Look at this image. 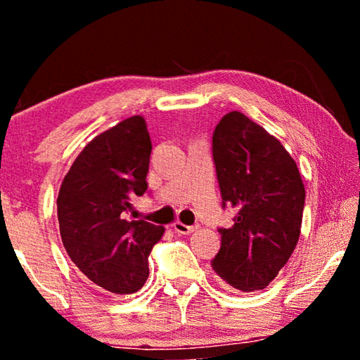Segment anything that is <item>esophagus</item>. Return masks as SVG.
<instances>
[{
    "label": "esophagus",
    "instance_id": "34e87169",
    "mask_svg": "<svg viewBox=\"0 0 360 360\" xmlns=\"http://www.w3.org/2000/svg\"><path fill=\"white\" fill-rule=\"evenodd\" d=\"M173 229H174V231H178L179 235H191L198 229V225H186L182 222H174Z\"/></svg>",
    "mask_w": 360,
    "mask_h": 360
}]
</instances>
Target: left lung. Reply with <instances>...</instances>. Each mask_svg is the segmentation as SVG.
<instances>
[{"label": "left lung", "mask_w": 360, "mask_h": 360, "mask_svg": "<svg viewBox=\"0 0 360 360\" xmlns=\"http://www.w3.org/2000/svg\"><path fill=\"white\" fill-rule=\"evenodd\" d=\"M222 208L236 211L217 229L212 268L231 288L265 289L288 264L300 236L304 186L297 163L275 136L243 112L225 114L212 133Z\"/></svg>", "instance_id": "1"}]
</instances>
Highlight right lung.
<instances>
[{"label":"right lung","mask_w":360,"mask_h":360,"mask_svg":"<svg viewBox=\"0 0 360 360\" xmlns=\"http://www.w3.org/2000/svg\"><path fill=\"white\" fill-rule=\"evenodd\" d=\"M152 144L146 122L133 115L95 136L60 187L57 214L63 246L98 289L135 294L149 276V254L165 227L130 221V200L148 191Z\"/></svg>","instance_id":"obj_1"}]
</instances>
